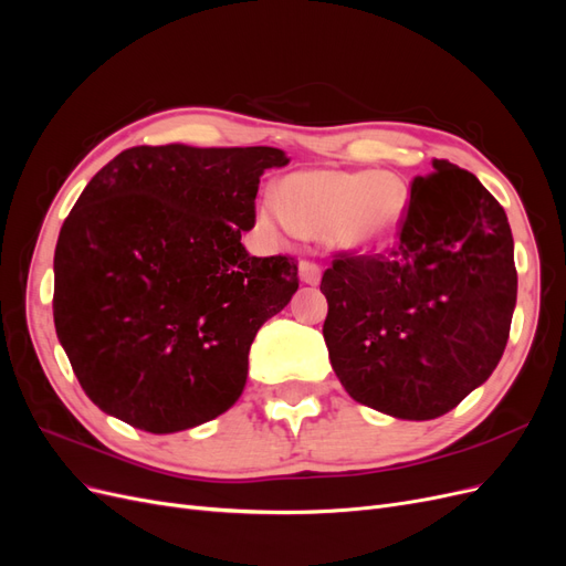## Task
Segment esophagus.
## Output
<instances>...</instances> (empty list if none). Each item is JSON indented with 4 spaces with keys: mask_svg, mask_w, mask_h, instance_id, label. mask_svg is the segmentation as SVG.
<instances>
[{
    "mask_svg": "<svg viewBox=\"0 0 566 566\" xmlns=\"http://www.w3.org/2000/svg\"><path fill=\"white\" fill-rule=\"evenodd\" d=\"M300 279L304 283L316 285L321 281V266L316 262H312V260H302L300 262Z\"/></svg>",
    "mask_w": 566,
    "mask_h": 566,
    "instance_id": "1",
    "label": "esophagus"
}]
</instances>
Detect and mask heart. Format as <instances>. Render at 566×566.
I'll use <instances>...</instances> for the list:
<instances>
[{
  "instance_id": "b5f03b06",
  "label": "heart",
  "mask_w": 566,
  "mask_h": 566,
  "mask_svg": "<svg viewBox=\"0 0 566 566\" xmlns=\"http://www.w3.org/2000/svg\"><path fill=\"white\" fill-rule=\"evenodd\" d=\"M408 191L394 175L306 169L281 181L260 221L271 231L325 233L337 250L361 252L385 243L406 212Z\"/></svg>"
}]
</instances>
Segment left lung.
Instances as JSON below:
<instances>
[{"instance_id":"obj_1","label":"left lung","mask_w":566,"mask_h":566,"mask_svg":"<svg viewBox=\"0 0 566 566\" xmlns=\"http://www.w3.org/2000/svg\"><path fill=\"white\" fill-rule=\"evenodd\" d=\"M323 337L342 387L401 420L449 413L489 380L517 302L507 214L447 160L410 184L394 243L337 252L325 269Z\"/></svg>"}]
</instances>
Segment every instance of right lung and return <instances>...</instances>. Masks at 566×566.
<instances>
[{
    "instance_id": "right-lung-1",
    "label": "right lung",
    "mask_w": 566,
    "mask_h": 566,
    "mask_svg": "<svg viewBox=\"0 0 566 566\" xmlns=\"http://www.w3.org/2000/svg\"><path fill=\"white\" fill-rule=\"evenodd\" d=\"M271 146H134L65 217L54 254V323L84 394L153 434L229 410L250 345L300 287L293 256H252Z\"/></svg>"
}]
</instances>
